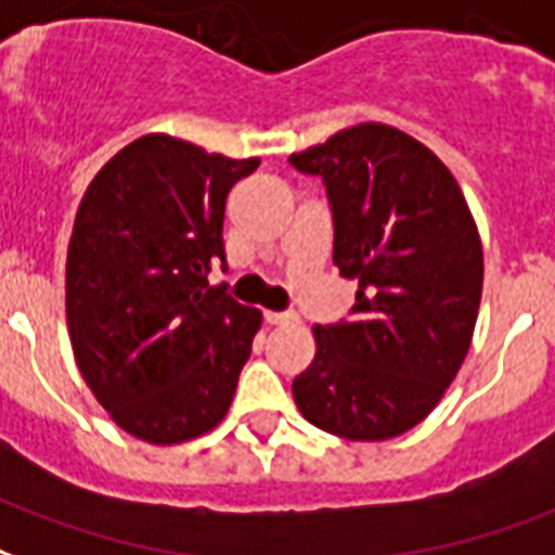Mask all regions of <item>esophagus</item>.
Instances as JSON below:
<instances>
[{
  "label": "esophagus",
  "mask_w": 555,
  "mask_h": 555,
  "mask_svg": "<svg viewBox=\"0 0 555 555\" xmlns=\"http://www.w3.org/2000/svg\"><path fill=\"white\" fill-rule=\"evenodd\" d=\"M264 320L270 326H288V323H297V314H291V311H264Z\"/></svg>",
  "instance_id": "1"
}]
</instances>
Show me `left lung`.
Listing matches in <instances>:
<instances>
[{
    "label": "left lung",
    "instance_id": "left-lung-1",
    "mask_svg": "<svg viewBox=\"0 0 555 555\" xmlns=\"http://www.w3.org/2000/svg\"><path fill=\"white\" fill-rule=\"evenodd\" d=\"M288 162L326 184L332 261L359 282L350 318L314 326V361L294 379L297 409L350 441L409 433L470 350L482 297L470 208L435 152L382 122L338 131Z\"/></svg>",
    "mask_w": 555,
    "mask_h": 555
}]
</instances>
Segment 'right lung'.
I'll return each mask as SVG.
<instances>
[{
  "label": "right lung",
  "mask_w": 555,
  "mask_h": 555,
  "mask_svg": "<svg viewBox=\"0 0 555 555\" xmlns=\"http://www.w3.org/2000/svg\"><path fill=\"white\" fill-rule=\"evenodd\" d=\"M256 167L146 134L81 196L67 249L69 340L93 397L141 441H191L232 405L261 314L208 288V273L225 267V196Z\"/></svg>",
  "instance_id": "1"
}]
</instances>
